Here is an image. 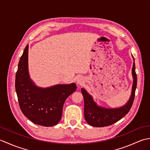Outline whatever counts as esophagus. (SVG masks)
I'll return each mask as SVG.
<instances>
[{"instance_id": "obj_1", "label": "esophagus", "mask_w": 150, "mask_h": 150, "mask_svg": "<svg viewBox=\"0 0 150 150\" xmlns=\"http://www.w3.org/2000/svg\"><path fill=\"white\" fill-rule=\"evenodd\" d=\"M77 83H78L79 84L82 85V84L84 83V81L82 80V79H78V80H77Z\"/></svg>"}]
</instances>
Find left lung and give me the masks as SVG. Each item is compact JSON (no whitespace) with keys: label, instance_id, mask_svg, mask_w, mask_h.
Segmentation results:
<instances>
[{"label":"left lung","instance_id":"left-lung-1","mask_svg":"<svg viewBox=\"0 0 150 150\" xmlns=\"http://www.w3.org/2000/svg\"><path fill=\"white\" fill-rule=\"evenodd\" d=\"M132 75L133 84L132 95L125 106L119 108L107 109V108L97 106L96 103L93 100L91 95H89L84 88L81 89L84 100V118L90 125L95 127L110 126L120 120L129 112L134 101L137 83L135 62H133V65Z\"/></svg>","mask_w":150,"mask_h":150}]
</instances>
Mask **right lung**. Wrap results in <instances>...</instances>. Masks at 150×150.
Returning <instances> with one entry per match:
<instances>
[{"label": "right lung", "mask_w": 150, "mask_h": 150, "mask_svg": "<svg viewBox=\"0 0 150 150\" xmlns=\"http://www.w3.org/2000/svg\"><path fill=\"white\" fill-rule=\"evenodd\" d=\"M28 45L18 62L15 76V90L18 104L31 122L43 126H52L61 119L66 99L77 89L75 83L56 85L48 88L37 87L30 80L28 69Z\"/></svg>", "instance_id": "add662e5"}]
</instances>
